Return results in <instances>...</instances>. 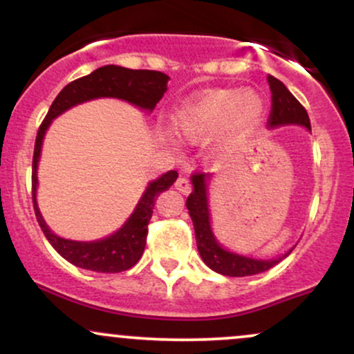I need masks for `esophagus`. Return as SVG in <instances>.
<instances>
[{
    "instance_id": "esophagus-1",
    "label": "esophagus",
    "mask_w": 354,
    "mask_h": 354,
    "mask_svg": "<svg viewBox=\"0 0 354 354\" xmlns=\"http://www.w3.org/2000/svg\"><path fill=\"white\" fill-rule=\"evenodd\" d=\"M174 187H176L180 192H183V194H189V192L192 191V183L187 180V178L180 176L176 180V183H174Z\"/></svg>"
}]
</instances>
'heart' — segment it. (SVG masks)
<instances>
[{"label": "heart", "instance_id": "heart-1", "mask_svg": "<svg viewBox=\"0 0 354 354\" xmlns=\"http://www.w3.org/2000/svg\"><path fill=\"white\" fill-rule=\"evenodd\" d=\"M265 102L253 91L218 89L189 102L174 115V125L191 142H201L227 127L232 132H247L261 119ZM168 140H174L167 132Z\"/></svg>", "mask_w": 354, "mask_h": 354}]
</instances>
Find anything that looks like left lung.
<instances>
[{
  "instance_id": "8db88e82",
  "label": "left lung",
  "mask_w": 354,
  "mask_h": 354,
  "mask_svg": "<svg viewBox=\"0 0 354 354\" xmlns=\"http://www.w3.org/2000/svg\"><path fill=\"white\" fill-rule=\"evenodd\" d=\"M268 83H270L271 89V113L270 118H268V125L276 127V125L284 124H299L310 131V119H308L306 107L292 96V93L277 78L268 75ZM209 176L210 174L199 171L192 173L191 180L194 191L187 196L186 201V207L189 210L192 225H194L196 243H198L199 254L204 259L205 265L216 272L232 277L253 276L258 274V272H265L277 265L283 258L268 259V261L266 259L245 258L240 257V254L227 252L217 243L209 223L207 194H205V181L209 180Z\"/></svg>"
}]
</instances>
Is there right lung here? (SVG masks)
I'll use <instances>...</instances> for the list:
<instances>
[{
    "label": "right lung",
    "instance_id": "1",
    "mask_svg": "<svg viewBox=\"0 0 354 354\" xmlns=\"http://www.w3.org/2000/svg\"><path fill=\"white\" fill-rule=\"evenodd\" d=\"M169 77L155 70H131L118 65H106L93 71L91 75L82 77L58 93L52 102L46 119L40 124L37 137H35L32 156V204L37 222L44 235L50 241L58 254H62L71 265L83 270L96 272H120L127 271L140 259L144 253L147 235H149V222L153 214L155 201L160 192L168 189L176 181L178 173L168 171L162 178L150 183L144 198L138 203L136 212L125 222V225L114 235L97 241H71L52 234L40 216L37 203H35V187H37V162L40 156L44 133L50 125L52 119L60 115L64 111L80 102L95 100V97H120L132 104L153 109L156 102L162 100L167 91Z\"/></svg>",
    "mask_w": 354,
    "mask_h": 354
}]
</instances>
